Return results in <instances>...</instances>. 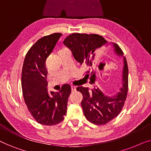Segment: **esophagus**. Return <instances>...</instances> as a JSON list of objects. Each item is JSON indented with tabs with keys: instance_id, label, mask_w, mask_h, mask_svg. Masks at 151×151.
<instances>
[{
	"instance_id": "34e87169",
	"label": "esophagus",
	"mask_w": 151,
	"mask_h": 151,
	"mask_svg": "<svg viewBox=\"0 0 151 151\" xmlns=\"http://www.w3.org/2000/svg\"><path fill=\"white\" fill-rule=\"evenodd\" d=\"M71 91H75L76 90V87L75 86H71Z\"/></svg>"
}]
</instances>
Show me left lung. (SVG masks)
<instances>
[{
  "instance_id": "1",
  "label": "left lung",
  "mask_w": 151,
  "mask_h": 151,
  "mask_svg": "<svg viewBox=\"0 0 151 151\" xmlns=\"http://www.w3.org/2000/svg\"><path fill=\"white\" fill-rule=\"evenodd\" d=\"M63 44L71 50L76 61L88 68L84 78L90 79L89 82L93 88L80 86L76 88L83 96L81 106L84 116L95 124L102 125L108 123L121 112L127 96L129 69L122 51L116 43L109 42L98 34H72L65 39ZM108 46L113 47L115 55L123 57L121 86L117 93L113 96H106L96 84L95 53L98 49Z\"/></svg>"
}]
</instances>
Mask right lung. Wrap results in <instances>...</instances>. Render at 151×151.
Listing matches in <instances>:
<instances>
[{
	"mask_svg": "<svg viewBox=\"0 0 151 151\" xmlns=\"http://www.w3.org/2000/svg\"><path fill=\"white\" fill-rule=\"evenodd\" d=\"M62 36L60 33L42 37L26 54L22 69L23 98L29 112L37 122L52 126L61 122L67 113L71 88L64 84L58 92L48 91L46 60Z\"/></svg>",
	"mask_w": 151,
	"mask_h": 151,
	"instance_id": "add662e5",
	"label": "right lung"
}]
</instances>
